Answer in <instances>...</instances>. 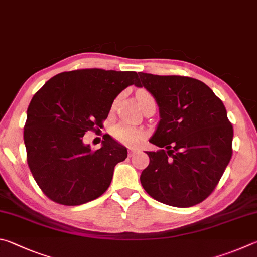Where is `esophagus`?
Segmentation results:
<instances>
[{
	"label": "esophagus",
	"mask_w": 257,
	"mask_h": 257,
	"mask_svg": "<svg viewBox=\"0 0 257 257\" xmlns=\"http://www.w3.org/2000/svg\"><path fill=\"white\" fill-rule=\"evenodd\" d=\"M138 152H139V149H133V148H132V149H128V156L132 157L136 154H138Z\"/></svg>",
	"instance_id": "obj_1"
}]
</instances>
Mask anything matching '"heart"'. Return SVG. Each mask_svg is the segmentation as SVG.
I'll return each mask as SVG.
<instances>
[{
    "label": "heart",
    "mask_w": 257,
    "mask_h": 257,
    "mask_svg": "<svg viewBox=\"0 0 257 257\" xmlns=\"http://www.w3.org/2000/svg\"><path fill=\"white\" fill-rule=\"evenodd\" d=\"M137 98L142 108L145 107L148 102L154 101V97H152L149 92L146 91V90H140V91L137 93ZM111 136L114 137V139H116L117 141L120 142L121 145L127 147H136L145 139L146 133L141 128L134 127V126L125 123H120L112 127Z\"/></svg>",
    "instance_id": "heart-1"
}]
</instances>
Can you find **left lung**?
Here are the masks:
<instances>
[{
  "label": "left lung",
  "mask_w": 257,
  "mask_h": 257,
  "mask_svg": "<svg viewBox=\"0 0 257 257\" xmlns=\"http://www.w3.org/2000/svg\"><path fill=\"white\" fill-rule=\"evenodd\" d=\"M141 82L159 106L160 121L147 151L149 166L140 181L161 203L190 208L217 187L232 156L233 128L223 102L208 85L181 75L140 72Z\"/></svg>",
  "instance_id": "left-lung-1"
}]
</instances>
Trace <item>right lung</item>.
Listing matches in <instances>:
<instances>
[{
  "instance_id": "1",
  "label": "right lung",
  "mask_w": 257,
  "mask_h": 257,
  "mask_svg": "<svg viewBox=\"0 0 257 257\" xmlns=\"http://www.w3.org/2000/svg\"><path fill=\"white\" fill-rule=\"evenodd\" d=\"M131 84H139L137 72L80 69L56 74L35 93L24 141L30 172L49 200L80 205L109 187L127 149L105 136L100 149L92 150L82 138L102 127L114 99Z\"/></svg>"
}]
</instances>
